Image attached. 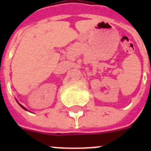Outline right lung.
Listing matches in <instances>:
<instances>
[{"mask_svg": "<svg viewBox=\"0 0 151 151\" xmlns=\"http://www.w3.org/2000/svg\"><path fill=\"white\" fill-rule=\"evenodd\" d=\"M18 104H19V103H18ZM19 105H20V106H21V107L22 108V109H24V110H28L27 109H26V108H25V107H24V106H22V105H21V104H19Z\"/></svg>", "mask_w": 151, "mask_h": 151, "instance_id": "1", "label": "right lung"}]
</instances>
